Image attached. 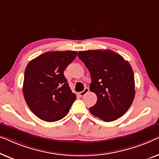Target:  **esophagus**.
I'll return each mask as SVG.
<instances>
[{
    "mask_svg": "<svg viewBox=\"0 0 159 159\" xmlns=\"http://www.w3.org/2000/svg\"><path fill=\"white\" fill-rule=\"evenodd\" d=\"M89 91V89L87 88V87H86V88L84 89V90L81 91V92H79V95L80 96V97H84V95H86L87 93H88Z\"/></svg>",
    "mask_w": 159,
    "mask_h": 159,
    "instance_id": "esophagus-1",
    "label": "esophagus"
}]
</instances>
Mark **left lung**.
I'll return each mask as SVG.
<instances>
[{
  "label": "left lung",
  "mask_w": 159,
  "mask_h": 159,
  "mask_svg": "<svg viewBox=\"0 0 159 159\" xmlns=\"http://www.w3.org/2000/svg\"><path fill=\"white\" fill-rule=\"evenodd\" d=\"M78 56L90 72V90L97 97L90 112L104 122L122 117L135 93L134 73L128 61L111 50L80 51Z\"/></svg>",
  "instance_id": "left-lung-1"
}]
</instances>
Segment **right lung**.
<instances>
[{"label":"right lung","instance_id":"right-lung-1","mask_svg":"<svg viewBox=\"0 0 159 159\" xmlns=\"http://www.w3.org/2000/svg\"><path fill=\"white\" fill-rule=\"evenodd\" d=\"M76 51L47 52L29 62L24 72L23 93L28 107L44 121L63 118L76 99L63 71Z\"/></svg>","mask_w":159,"mask_h":159}]
</instances>
